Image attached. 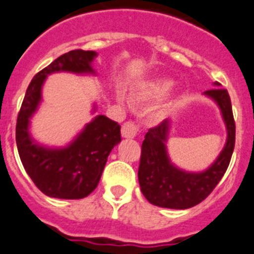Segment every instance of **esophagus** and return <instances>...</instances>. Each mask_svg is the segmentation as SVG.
Here are the masks:
<instances>
[{
    "label": "esophagus",
    "mask_w": 254,
    "mask_h": 254,
    "mask_svg": "<svg viewBox=\"0 0 254 254\" xmlns=\"http://www.w3.org/2000/svg\"><path fill=\"white\" fill-rule=\"evenodd\" d=\"M139 133V127H137V124H134L133 121H127L124 123L121 127V134L124 138H134L137 137Z\"/></svg>",
    "instance_id": "obj_1"
}]
</instances>
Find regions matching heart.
<instances>
[{"mask_svg":"<svg viewBox=\"0 0 254 254\" xmlns=\"http://www.w3.org/2000/svg\"><path fill=\"white\" fill-rule=\"evenodd\" d=\"M172 85H173V81L168 80V78H155V80L147 81V82L135 86L130 91L131 101L142 103V102L159 99V98L167 94Z\"/></svg>","mask_w":254,"mask_h":254,"instance_id":"obj_1","label":"heart"}]
</instances>
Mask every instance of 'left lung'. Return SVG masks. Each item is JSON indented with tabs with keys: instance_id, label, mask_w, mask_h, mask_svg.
I'll return each mask as SVG.
<instances>
[{
	"instance_id": "left-lung-1",
	"label": "left lung",
	"mask_w": 254,
	"mask_h": 254,
	"mask_svg": "<svg viewBox=\"0 0 254 254\" xmlns=\"http://www.w3.org/2000/svg\"><path fill=\"white\" fill-rule=\"evenodd\" d=\"M218 86V82H216ZM213 98L221 108L227 142L218 159L203 173H186L177 169L167 155V137L169 120H164L146 133L138 168V180L142 193L153 205L170 209H187L205 200L216 189L229 168L235 147V120L231 99L226 89L214 87L204 93Z\"/></svg>"
}]
</instances>
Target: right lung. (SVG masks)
Segmentation results:
<instances>
[{
	"label": "right lung",
	"mask_w": 254,
	"mask_h": 254,
	"mask_svg": "<svg viewBox=\"0 0 254 254\" xmlns=\"http://www.w3.org/2000/svg\"><path fill=\"white\" fill-rule=\"evenodd\" d=\"M95 51L72 50L36 73L25 91L16 120V146L25 172L37 189L50 197L82 199L98 186L111 150L121 140L120 125L99 115L65 148L38 146L28 133L29 117L41 101V87L53 72L93 73Z\"/></svg>",
	"instance_id": "1"
}]
</instances>
